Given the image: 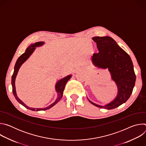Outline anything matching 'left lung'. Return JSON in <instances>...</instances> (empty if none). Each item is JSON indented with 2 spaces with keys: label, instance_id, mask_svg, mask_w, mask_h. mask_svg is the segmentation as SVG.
<instances>
[{
  "label": "left lung",
  "instance_id": "obj_1",
  "mask_svg": "<svg viewBox=\"0 0 146 146\" xmlns=\"http://www.w3.org/2000/svg\"><path fill=\"white\" fill-rule=\"evenodd\" d=\"M99 52L91 57L92 64L99 69H108L111 79L115 82L118 92L110 103L102 106L91 102L93 105L108 110L115 109L125 103L131 96L135 84L136 75L129 55L109 36L94 37Z\"/></svg>",
  "mask_w": 146,
  "mask_h": 146
}]
</instances>
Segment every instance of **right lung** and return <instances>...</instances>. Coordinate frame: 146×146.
<instances>
[{"label": "right lung", "instance_id": "right-lung-1", "mask_svg": "<svg viewBox=\"0 0 146 146\" xmlns=\"http://www.w3.org/2000/svg\"><path fill=\"white\" fill-rule=\"evenodd\" d=\"M44 44V42L43 41H38V42L35 43L34 44H31L25 50V52L23 54L21 55L17 59L15 66H14V70L13 74L11 77V85H12V88H13V93L14 96H15V98L16 100L23 106H24L25 108L27 109L32 110V111H41V110H48L52 107H53L54 105H55L61 99L62 96H63V92L66 86V84L67 82L69 81V80L72 77V74H69L66 77H65L63 78H61L55 84V91L57 93V98L54 102L52 104H51L50 105H49L47 107L44 108H30L28 106H27L17 96V92H16V90H15V78L16 76L18 74V70L20 68V67L21 66V65L24 63V62L30 57V56L33 54V52L35 51L36 47H40L42 46Z\"/></svg>", "mask_w": 146, "mask_h": 146}]
</instances>
